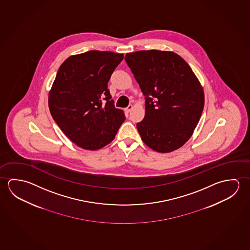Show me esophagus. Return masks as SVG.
Returning a JSON list of instances; mask_svg holds the SVG:
<instances>
[{"label": "esophagus", "instance_id": "esophagus-1", "mask_svg": "<svg viewBox=\"0 0 250 250\" xmlns=\"http://www.w3.org/2000/svg\"><path fill=\"white\" fill-rule=\"evenodd\" d=\"M132 108H133V105H132V104H129V105L125 109V111H126V112H130V111L132 110Z\"/></svg>", "mask_w": 250, "mask_h": 250}]
</instances>
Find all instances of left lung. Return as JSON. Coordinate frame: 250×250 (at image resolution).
I'll return each mask as SVG.
<instances>
[{
  "label": "left lung",
  "instance_id": "left-lung-1",
  "mask_svg": "<svg viewBox=\"0 0 250 250\" xmlns=\"http://www.w3.org/2000/svg\"><path fill=\"white\" fill-rule=\"evenodd\" d=\"M125 60L146 100L145 118L137 124L141 139L166 153L187 143L201 119L204 91L188 63L165 50L127 53Z\"/></svg>",
  "mask_w": 250,
  "mask_h": 250
}]
</instances>
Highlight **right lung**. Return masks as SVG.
<instances>
[{"label": "right lung", "mask_w": 250, "mask_h": 250, "mask_svg": "<svg viewBox=\"0 0 250 250\" xmlns=\"http://www.w3.org/2000/svg\"><path fill=\"white\" fill-rule=\"evenodd\" d=\"M124 54L90 50L62 63L49 93V108L62 132L79 147L95 151L114 139L125 117L108 90Z\"/></svg>", "instance_id": "add662e5"}]
</instances>
